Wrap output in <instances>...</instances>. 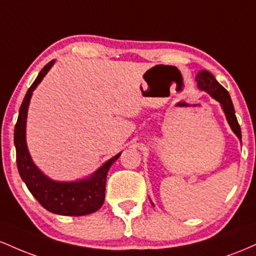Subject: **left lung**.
<instances>
[{
  "instance_id": "1",
  "label": "left lung",
  "mask_w": 256,
  "mask_h": 256,
  "mask_svg": "<svg viewBox=\"0 0 256 256\" xmlns=\"http://www.w3.org/2000/svg\"><path fill=\"white\" fill-rule=\"evenodd\" d=\"M196 82H198V88L200 90H204L210 98H213L216 101H218L224 110L226 120L230 125L231 130L234 134L238 137V140H242V134H240V128L238 122H237L236 113H234V104H232L231 98L228 95V90L222 85L218 83L214 76L210 72L202 70L196 76Z\"/></svg>"
}]
</instances>
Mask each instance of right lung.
Returning <instances> with one entry per match:
<instances>
[{"instance_id": "add662e5", "label": "right lung", "mask_w": 256, "mask_h": 256, "mask_svg": "<svg viewBox=\"0 0 256 256\" xmlns=\"http://www.w3.org/2000/svg\"><path fill=\"white\" fill-rule=\"evenodd\" d=\"M55 60H52L38 73L36 80L26 92L19 110L14 128V144L16 150V166L24 183L34 198L49 212L60 216H79L98 210L104 201L106 180L110 166L122 152L107 160L89 177L73 182H58L49 178L32 160L26 143V119L32 92L49 72Z\"/></svg>"}]
</instances>
